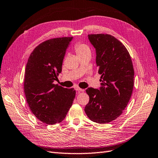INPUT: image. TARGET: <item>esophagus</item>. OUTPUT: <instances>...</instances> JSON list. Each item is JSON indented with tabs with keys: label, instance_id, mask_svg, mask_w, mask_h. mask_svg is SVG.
<instances>
[{
	"label": "esophagus",
	"instance_id": "1",
	"mask_svg": "<svg viewBox=\"0 0 158 158\" xmlns=\"http://www.w3.org/2000/svg\"><path fill=\"white\" fill-rule=\"evenodd\" d=\"M75 90H77V91H84V89L79 88L78 86H75Z\"/></svg>",
	"mask_w": 158,
	"mask_h": 158
}]
</instances>
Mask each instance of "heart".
<instances>
[{"instance_id": "heart-1", "label": "heart", "mask_w": 158, "mask_h": 158, "mask_svg": "<svg viewBox=\"0 0 158 158\" xmlns=\"http://www.w3.org/2000/svg\"><path fill=\"white\" fill-rule=\"evenodd\" d=\"M74 49L78 57H81L85 55H91V49H90L88 45L83 43H77L75 46Z\"/></svg>"}]
</instances>
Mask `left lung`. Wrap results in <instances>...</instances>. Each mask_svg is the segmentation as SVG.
Wrapping results in <instances>:
<instances>
[{
    "instance_id": "8db88e82",
    "label": "left lung",
    "mask_w": 158,
    "mask_h": 158,
    "mask_svg": "<svg viewBox=\"0 0 158 158\" xmlns=\"http://www.w3.org/2000/svg\"><path fill=\"white\" fill-rule=\"evenodd\" d=\"M88 38L96 50L101 87L86 90L89 102L85 112L94 123H109L122 114L131 97L134 76L132 61L127 49L112 35L89 34Z\"/></svg>"
}]
</instances>
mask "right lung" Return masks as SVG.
<instances>
[{
	"instance_id": "right-lung-1",
	"label": "right lung",
	"mask_w": 158,
	"mask_h": 158,
	"mask_svg": "<svg viewBox=\"0 0 158 158\" xmlns=\"http://www.w3.org/2000/svg\"><path fill=\"white\" fill-rule=\"evenodd\" d=\"M72 39L46 40L34 49L27 62L24 83L26 101L35 116L46 124L64 120L75 97L74 89L53 83L61 72L66 49Z\"/></svg>"
}]
</instances>
